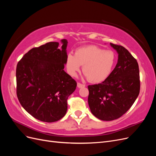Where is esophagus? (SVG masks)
I'll return each mask as SVG.
<instances>
[{
    "mask_svg": "<svg viewBox=\"0 0 156 156\" xmlns=\"http://www.w3.org/2000/svg\"><path fill=\"white\" fill-rule=\"evenodd\" d=\"M77 87H78V88H83V87H85V85H84V84H83L79 83H77Z\"/></svg>",
    "mask_w": 156,
    "mask_h": 156,
    "instance_id": "esophagus-1",
    "label": "esophagus"
}]
</instances>
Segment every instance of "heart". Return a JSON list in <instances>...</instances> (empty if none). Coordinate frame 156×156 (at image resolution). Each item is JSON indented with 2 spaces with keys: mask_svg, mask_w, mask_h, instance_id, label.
<instances>
[{
  "mask_svg": "<svg viewBox=\"0 0 156 156\" xmlns=\"http://www.w3.org/2000/svg\"><path fill=\"white\" fill-rule=\"evenodd\" d=\"M116 62L114 52L89 45L77 49L75 55L69 53L66 56V68L72 77H75L83 66V72L88 81L101 83L109 76Z\"/></svg>",
  "mask_w": 156,
  "mask_h": 156,
  "instance_id": "b5f03b06",
  "label": "heart"
}]
</instances>
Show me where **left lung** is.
<instances>
[{
  "label": "left lung",
  "mask_w": 156,
  "mask_h": 156,
  "mask_svg": "<svg viewBox=\"0 0 156 156\" xmlns=\"http://www.w3.org/2000/svg\"><path fill=\"white\" fill-rule=\"evenodd\" d=\"M111 46L118 53L115 69L101 83L88 87V105L98 119L111 121L119 119L128 111L140 91L139 65L124 47Z\"/></svg>",
  "instance_id": "left-lung-1"
}]
</instances>
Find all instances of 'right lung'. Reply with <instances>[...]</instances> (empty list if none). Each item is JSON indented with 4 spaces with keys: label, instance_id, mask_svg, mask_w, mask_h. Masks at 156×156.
Returning <instances> with one entry per match:
<instances>
[{
    "label": "right lung",
    "instance_id": "right-lung-1",
    "mask_svg": "<svg viewBox=\"0 0 156 156\" xmlns=\"http://www.w3.org/2000/svg\"><path fill=\"white\" fill-rule=\"evenodd\" d=\"M49 42L30 49L16 68L17 96L22 107L35 119L54 122L64 117L67 99L77 83L64 70L68 40Z\"/></svg>",
    "mask_w": 156,
    "mask_h": 156
}]
</instances>
